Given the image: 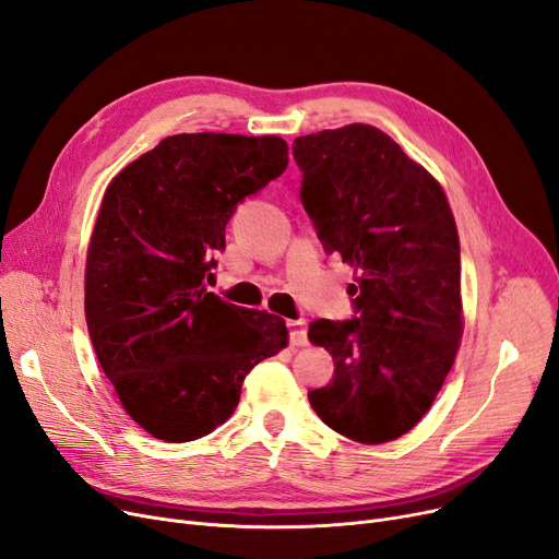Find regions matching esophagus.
I'll use <instances>...</instances> for the list:
<instances>
[{
	"instance_id": "1",
	"label": "esophagus",
	"mask_w": 559,
	"mask_h": 559,
	"mask_svg": "<svg viewBox=\"0 0 559 559\" xmlns=\"http://www.w3.org/2000/svg\"><path fill=\"white\" fill-rule=\"evenodd\" d=\"M287 329H289V345L304 347L308 343V322L304 318L287 320Z\"/></svg>"
}]
</instances>
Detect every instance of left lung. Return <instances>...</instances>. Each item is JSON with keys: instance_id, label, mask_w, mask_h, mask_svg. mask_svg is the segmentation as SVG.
<instances>
[{"instance_id": "left-lung-1", "label": "left lung", "mask_w": 559, "mask_h": 559, "mask_svg": "<svg viewBox=\"0 0 559 559\" xmlns=\"http://www.w3.org/2000/svg\"><path fill=\"white\" fill-rule=\"evenodd\" d=\"M293 155L324 251L356 270L352 320L310 324L335 370L308 400L347 439L388 443L427 414L464 331L454 216L441 185L372 126L297 136Z\"/></svg>"}]
</instances>
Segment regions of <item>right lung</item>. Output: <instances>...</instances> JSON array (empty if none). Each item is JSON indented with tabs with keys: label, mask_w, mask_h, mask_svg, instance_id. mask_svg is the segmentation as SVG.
Instances as JSON below:
<instances>
[{
	"label": "right lung",
	"mask_w": 559,
	"mask_h": 559,
	"mask_svg": "<svg viewBox=\"0 0 559 559\" xmlns=\"http://www.w3.org/2000/svg\"><path fill=\"white\" fill-rule=\"evenodd\" d=\"M287 168L281 136L174 134L105 191L86 255V324L128 416L185 443L226 423L241 383L287 345L285 322L222 301L226 226Z\"/></svg>",
	"instance_id": "add662e5"
}]
</instances>
